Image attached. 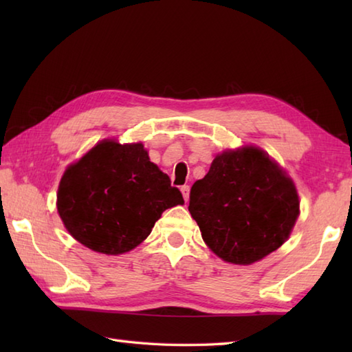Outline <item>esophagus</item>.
I'll use <instances>...</instances> for the list:
<instances>
[{"label": "esophagus", "mask_w": 352, "mask_h": 352, "mask_svg": "<svg viewBox=\"0 0 352 352\" xmlns=\"http://www.w3.org/2000/svg\"><path fill=\"white\" fill-rule=\"evenodd\" d=\"M182 193H183V198H184V201L186 203H188L189 201V192H190V189H189V186H182Z\"/></svg>", "instance_id": "34e87169"}]
</instances>
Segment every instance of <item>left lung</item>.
I'll return each mask as SVG.
<instances>
[{"label": "left lung", "mask_w": 352, "mask_h": 352, "mask_svg": "<svg viewBox=\"0 0 352 352\" xmlns=\"http://www.w3.org/2000/svg\"><path fill=\"white\" fill-rule=\"evenodd\" d=\"M189 212L216 256L251 265L287 241L300 199L278 164L245 146L214 157L207 175L192 186Z\"/></svg>", "instance_id": "1"}]
</instances>
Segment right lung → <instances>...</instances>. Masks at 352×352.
Here are the masks:
<instances>
[{"label":"right lung","mask_w":352,"mask_h":352,"mask_svg":"<svg viewBox=\"0 0 352 352\" xmlns=\"http://www.w3.org/2000/svg\"><path fill=\"white\" fill-rule=\"evenodd\" d=\"M184 204L142 144L102 140L71 164L58 184L57 210L69 234L89 250L118 256L151 233L162 213Z\"/></svg>","instance_id":"add662e5"}]
</instances>
